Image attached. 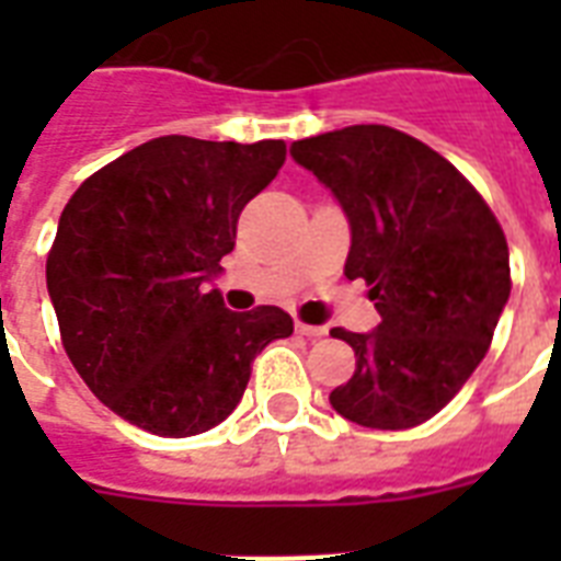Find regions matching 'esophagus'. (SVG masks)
<instances>
[{
	"mask_svg": "<svg viewBox=\"0 0 561 561\" xmlns=\"http://www.w3.org/2000/svg\"><path fill=\"white\" fill-rule=\"evenodd\" d=\"M297 334L308 337V341H317V337H323L325 325H308V323H297Z\"/></svg>",
	"mask_w": 561,
	"mask_h": 561,
	"instance_id": "esophagus-1",
	"label": "esophagus"
}]
</instances>
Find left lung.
<instances>
[{"label": "left lung", "instance_id": "1", "mask_svg": "<svg viewBox=\"0 0 561 561\" xmlns=\"http://www.w3.org/2000/svg\"><path fill=\"white\" fill-rule=\"evenodd\" d=\"M352 229L346 279L381 314L369 334L332 329L355 375L329 401L350 422L404 431L439 413L486 355L510 299V247L478 188L413 136L352 125L290 145Z\"/></svg>", "mask_w": 561, "mask_h": 561}]
</instances>
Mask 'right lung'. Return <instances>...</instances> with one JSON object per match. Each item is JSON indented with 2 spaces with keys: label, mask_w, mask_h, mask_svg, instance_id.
I'll use <instances>...</instances> for the list:
<instances>
[{
  "label": "right lung",
  "mask_w": 561,
  "mask_h": 561,
  "mask_svg": "<svg viewBox=\"0 0 561 561\" xmlns=\"http://www.w3.org/2000/svg\"><path fill=\"white\" fill-rule=\"evenodd\" d=\"M285 162V142L160 136L69 197L46 285L64 350L116 416L157 436L220 425L250 364L294 320L276 306L229 311L206 288L236 247L238 215Z\"/></svg>",
  "instance_id": "right-lung-1"
}]
</instances>
